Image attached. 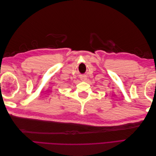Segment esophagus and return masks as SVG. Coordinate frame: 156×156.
Instances as JSON below:
<instances>
[{"mask_svg": "<svg viewBox=\"0 0 156 156\" xmlns=\"http://www.w3.org/2000/svg\"><path fill=\"white\" fill-rule=\"evenodd\" d=\"M85 79H86V77H84H84H81V80H84Z\"/></svg>", "mask_w": 156, "mask_h": 156, "instance_id": "obj_1", "label": "esophagus"}]
</instances>
